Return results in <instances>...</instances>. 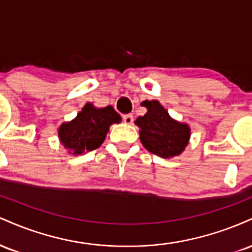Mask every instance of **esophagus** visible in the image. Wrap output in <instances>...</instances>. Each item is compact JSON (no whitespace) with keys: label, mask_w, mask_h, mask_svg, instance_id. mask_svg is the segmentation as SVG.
Returning a JSON list of instances; mask_svg holds the SVG:
<instances>
[{"label":"esophagus","mask_w":252,"mask_h":252,"mask_svg":"<svg viewBox=\"0 0 252 252\" xmlns=\"http://www.w3.org/2000/svg\"><path fill=\"white\" fill-rule=\"evenodd\" d=\"M123 121H124V123L131 124L132 121H134V117H132V115H130V114L124 115V116H123Z\"/></svg>","instance_id":"1"}]
</instances>
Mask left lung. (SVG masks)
<instances>
[{"instance_id": "left-lung-1", "label": "left lung", "mask_w": 252, "mask_h": 252, "mask_svg": "<svg viewBox=\"0 0 252 252\" xmlns=\"http://www.w3.org/2000/svg\"><path fill=\"white\" fill-rule=\"evenodd\" d=\"M142 105L148 111L135 124L141 129L140 140L144 148L163 158L180 155L189 144V126L170 118L158 100H144Z\"/></svg>"}]
</instances>
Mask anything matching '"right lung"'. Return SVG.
Segmentation results:
<instances>
[{"mask_svg":"<svg viewBox=\"0 0 252 252\" xmlns=\"http://www.w3.org/2000/svg\"><path fill=\"white\" fill-rule=\"evenodd\" d=\"M122 121L111 105L98 109L88 103L73 121L63 123L59 137L65 148L72 154L82 155L97 149L105 140L106 132L112 123Z\"/></svg>","mask_w":252,"mask_h":252,"instance_id":"right-lung-1","label":"right lung"}]
</instances>
